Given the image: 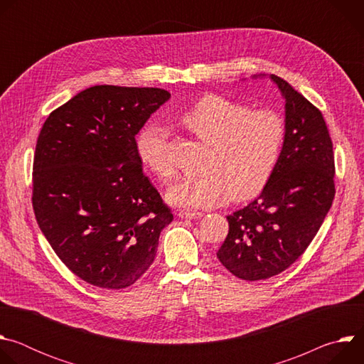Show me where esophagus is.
I'll list each match as a JSON object with an SVG mask.
<instances>
[{"label":"esophagus","instance_id":"34e87169","mask_svg":"<svg viewBox=\"0 0 364 364\" xmlns=\"http://www.w3.org/2000/svg\"><path fill=\"white\" fill-rule=\"evenodd\" d=\"M201 216H203V213L193 212V210H180L178 212V218H181V219H198Z\"/></svg>","mask_w":364,"mask_h":364}]
</instances>
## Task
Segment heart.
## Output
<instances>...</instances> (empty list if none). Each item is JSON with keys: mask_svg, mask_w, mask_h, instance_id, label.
<instances>
[{"mask_svg": "<svg viewBox=\"0 0 364 364\" xmlns=\"http://www.w3.org/2000/svg\"><path fill=\"white\" fill-rule=\"evenodd\" d=\"M180 124L209 145L203 174L188 176L166 191L170 204L215 207L246 200L269 181L285 141V121L271 109H250L220 95L198 99L178 118ZM135 152L142 167L167 181L174 170L167 155V131L157 124L144 125L135 135Z\"/></svg>", "mask_w": 364, "mask_h": 364, "instance_id": "heart-1", "label": "heart"}]
</instances>
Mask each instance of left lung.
I'll return each mask as SVG.
<instances>
[{"instance_id": "1", "label": "left lung", "mask_w": 364, "mask_h": 364, "mask_svg": "<svg viewBox=\"0 0 364 364\" xmlns=\"http://www.w3.org/2000/svg\"><path fill=\"white\" fill-rule=\"evenodd\" d=\"M269 77L285 99L281 157L262 193L228 216L229 233L218 250L222 265L245 281L289 268L313 242L336 194L333 142L323 114L287 80Z\"/></svg>"}]
</instances>
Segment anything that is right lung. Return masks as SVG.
Returning <instances> with one entry per match:
<instances>
[{
  "label": "right lung",
  "mask_w": 364,
  "mask_h": 364,
  "mask_svg": "<svg viewBox=\"0 0 364 364\" xmlns=\"http://www.w3.org/2000/svg\"><path fill=\"white\" fill-rule=\"evenodd\" d=\"M170 96L159 87L92 86L51 112L38 134L36 220L60 261L90 285H132L173 222L135 152V135Z\"/></svg>",
  "instance_id": "right-lung-1"
}]
</instances>
